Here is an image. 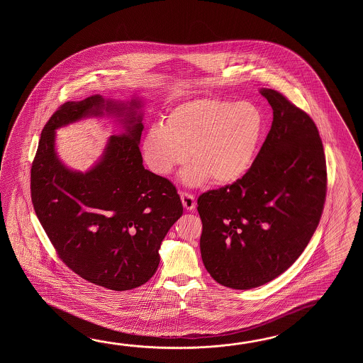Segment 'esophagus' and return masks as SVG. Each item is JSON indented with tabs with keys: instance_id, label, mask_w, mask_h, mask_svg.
<instances>
[{
	"instance_id": "1",
	"label": "esophagus",
	"mask_w": 363,
	"mask_h": 363,
	"mask_svg": "<svg viewBox=\"0 0 363 363\" xmlns=\"http://www.w3.org/2000/svg\"><path fill=\"white\" fill-rule=\"evenodd\" d=\"M180 199H182L185 210H194V208H196V200H194L193 194L188 192H182L180 193Z\"/></svg>"
}]
</instances>
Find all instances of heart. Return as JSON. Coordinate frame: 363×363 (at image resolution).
Listing matches in <instances>:
<instances>
[{
    "label": "heart",
    "mask_w": 363,
    "mask_h": 363,
    "mask_svg": "<svg viewBox=\"0 0 363 363\" xmlns=\"http://www.w3.org/2000/svg\"><path fill=\"white\" fill-rule=\"evenodd\" d=\"M263 116L247 101L200 97L171 108L164 123H155L143 140V155L157 175H170L175 167L192 161L182 172L184 184H230L253 162L262 138Z\"/></svg>",
    "instance_id": "heart-1"
}]
</instances>
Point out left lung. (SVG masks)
Instances as JSON below:
<instances>
[{"label":"left lung","instance_id":"left-lung-1","mask_svg":"<svg viewBox=\"0 0 363 363\" xmlns=\"http://www.w3.org/2000/svg\"><path fill=\"white\" fill-rule=\"evenodd\" d=\"M274 119L250 169L202 193L201 257L211 278L233 289L263 286L288 270L323 213L327 166L314 121L274 89Z\"/></svg>","mask_w":363,"mask_h":363}]
</instances>
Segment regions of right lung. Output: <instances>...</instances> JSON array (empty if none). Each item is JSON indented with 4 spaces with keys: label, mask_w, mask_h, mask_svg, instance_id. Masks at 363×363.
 I'll list each match as a JSON object with an SVG mask.
<instances>
[{
    "label": "right lung",
    "mask_w": 363,
    "mask_h": 363,
    "mask_svg": "<svg viewBox=\"0 0 363 363\" xmlns=\"http://www.w3.org/2000/svg\"><path fill=\"white\" fill-rule=\"evenodd\" d=\"M139 106L97 94L65 102L41 132L32 162V205L57 255L80 278L111 291L143 286L155 275L161 242L183 214L175 185L143 166ZM104 111L123 116L125 131L111 137L92 171H69L55 155V130Z\"/></svg>",
    "instance_id": "add662e5"
}]
</instances>
